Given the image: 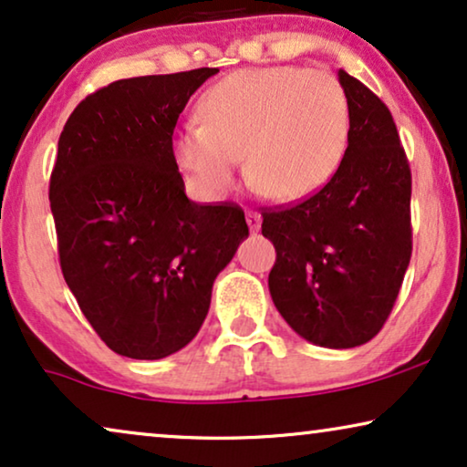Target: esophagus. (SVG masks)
I'll return each instance as SVG.
<instances>
[{
    "mask_svg": "<svg viewBox=\"0 0 467 467\" xmlns=\"http://www.w3.org/2000/svg\"><path fill=\"white\" fill-rule=\"evenodd\" d=\"M246 223H248V229H251L253 234H257L261 229V214L259 213H246Z\"/></svg>",
    "mask_w": 467,
    "mask_h": 467,
    "instance_id": "esophagus-1",
    "label": "esophagus"
}]
</instances>
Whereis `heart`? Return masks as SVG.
Returning <instances> with one entry per match:
<instances>
[{"instance_id":"b5f03b06","label":"heart","mask_w":467,"mask_h":467,"mask_svg":"<svg viewBox=\"0 0 467 467\" xmlns=\"http://www.w3.org/2000/svg\"><path fill=\"white\" fill-rule=\"evenodd\" d=\"M202 120L174 136V157L208 197L246 176L276 202L315 195L340 168L350 131L347 91L327 72L296 66L225 76L202 98Z\"/></svg>"}]
</instances>
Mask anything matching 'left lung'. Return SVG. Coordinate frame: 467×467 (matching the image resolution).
I'll list each match as a JSON object with an SVG mask.
<instances>
[{"mask_svg": "<svg viewBox=\"0 0 467 467\" xmlns=\"http://www.w3.org/2000/svg\"><path fill=\"white\" fill-rule=\"evenodd\" d=\"M348 146L331 181L293 208L264 213L276 248L267 286L289 327L317 347L353 348L379 334L410 264L412 176L391 112L340 69Z\"/></svg>", "mask_w": 467, "mask_h": 467, "instance_id": "obj_1", "label": "left lung"}]
</instances>
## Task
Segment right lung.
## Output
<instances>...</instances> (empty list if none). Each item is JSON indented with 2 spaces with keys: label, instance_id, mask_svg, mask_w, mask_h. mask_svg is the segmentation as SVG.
Returning a JSON list of instances; mask_svg holds the SVG:
<instances>
[{
  "label": "right lung",
  "instance_id": "obj_1",
  "mask_svg": "<svg viewBox=\"0 0 467 467\" xmlns=\"http://www.w3.org/2000/svg\"><path fill=\"white\" fill-rule=\"evenodd\" d=\"M216 67L117 80L69 114L50 176L63 278L114 353L163 359L208 315L214 278L248 238L242 208L184 193L171 136Z\"/></svg>",
  "mask_w": 467,
  "mask_h": 467
}]
</instances>
